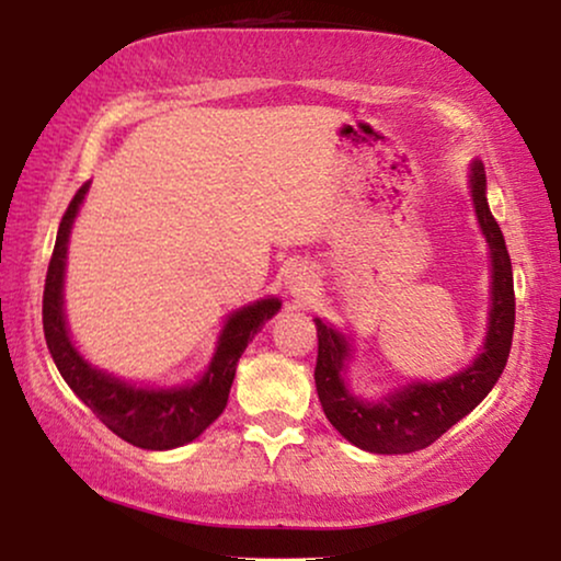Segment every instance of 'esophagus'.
Returning a JSON list of instances; mask_svg holds the SVG:
<instances>
[{"instance_id":"1","label":"esophagus","mask_w":561,"mask_h":561,"mask_svg":"<svg viewBox=\"0 0 561 561\" xmlns=\"http://www.w3.org/2000/svg\"><path fill=\"white\" fill-rule=\"evenodd\" d=\"M286 286L294 296H306L317 288V273L309 265H294L286 275Z\"/></svg>"}]
</instances>
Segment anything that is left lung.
<instances>
[{"label":"left lung","mask_w":561,"mask_h":561,"mask_svg":"<svg viewBox=\"0 0 561 561\" xmlns=\"http://www.w3.org/2000/svg\"><path fill=\"white\" fill-rule=\"evenodd\" d=\"M472 202L478 211L482 234L493 255V309L485 336V350L467 370L442 382H416L386 396L382 401H359L344 388V359L350 357L347 340L317 321L319 355H317V393L329 424L344 439L375 455H409L434 444L439 436L465 419L501 378L513 342L516 321V294H513L511 255L503 232L488 209L485 171L480 163L472 165L470 175Z\"/></svg>","instance_id":"1"}]
</instances>
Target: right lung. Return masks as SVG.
<instances>
[{
	"mask_svg": "<svg viewBox=\"0 0 561 561\" xmlns=\"http://www.w3.org/2000/svg\"><path fill=\"white\" fill-rule=\"evenodd\" d=\"M89 183L76 191L68 209L60 219L56 248H53L48 275H45L43 290V332L58 373L64 375L68 388L94 411L102 424L140 449H173L181 444L194 442L219 413L225 411L229 388H232L237 363H240L244 347L255 336L267 319L280 309L278 298H263V301L244 306L229 317L227 327L221 329L217 355H214L209 370L204 378L186 388L171 390H145L133 388L112 375L99 373L73 350L68 340L64 319V271H66V248L68 232L83 202Z\"/></svg>",
	"mask_w": 561,
	"mask_h": 561,
	"instance_id": "add662e5",
	"label": "right lung"
}]
</instances>
